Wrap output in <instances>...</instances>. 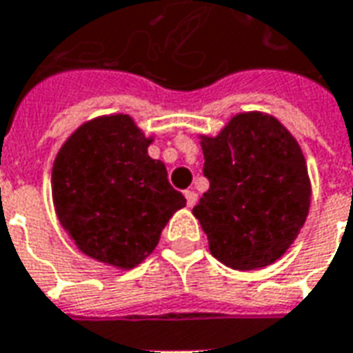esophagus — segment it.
<instances>
[{
  "instance_id": "esophagus-1",
  "label": "esophagus",
  "mask_w": 353,
  "mask_h": 353,
  "mask_svg": "<svg viewBox=\"0 0 353 353\" xmlns=\"http://www.w3.org/2000/svg\"><path fill=\"white\" fill-rule=\"evenodd\" d=\"M185 199H187V206L192 208L194 204H196V200H199V194L194 191H187L185 192Z\"/></svg>"
}]
</instances>
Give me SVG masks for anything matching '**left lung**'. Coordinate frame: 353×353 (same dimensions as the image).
<instances>
[{
  "label": "left lung",
  "mask_w": 353,
  "mask_h": 353,
  "mask_svg": "<svg viewBox=\"0 0 353 353\" xmlns=\"http://www.w3.org/2000/svg\"><path fill=\"white\" fill-rule=\"evenodd\" d=\"M208 189L192 214L215 259L257 270L288 252L310 210L301 145L274 117L238 113L215 138L200 136Z\"/></svg>",
  "instance_id": "left-lung-1"
}]
</instances>
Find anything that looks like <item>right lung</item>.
<instances>
[{"label": "right lung", "instance_id": "1", "mask_svg": "<svg viewBox=\"0 0 353 353\" xmlns=\"http://www.w3.org/2000/svg\"><path fill=\"white\" fill-rule=\"evenodd\" d=\"M130 115L81 124L52 164L58 221L81 252L130 270L159 244L162 229L187 200L168 181L164 162L147 154Z\"/></svg>", "mask_w": 353, "mask_h": 353}]
</instances>
